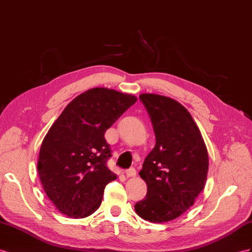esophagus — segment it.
<instances>
[{"mask_svg":"<svg viewBox=\"0 0 252 252\" xmlns=\"http://www.w3.org/2000/svg\"><path fill=\"white\" fill-rule=\"evenodd\" d=\"M126 175L127 178H134V177H136L137 171L135 168H130L126 171Z\"/></svg>","mask_w":252,"mask_h":252,"instance_id":"34e87169","label":"esophagus"}]
</instances>
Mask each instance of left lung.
<instances>
[{
  "instance_id": "obj_1",
  "label": "left lung",
  "mask_w": 252,
  "mask_h": 252,
  "mask_svg": "<svg viewBox=\"0 0 252 252\" xmlns=\"http://www.w3.org/2000/svg\"><path fill=\"white\" fill-rule=\"evenodd\" d=\"M139 99L151 118L156 147L139 171L148 191L135 212L145 220L163 223L181 216L203 190L209 154L201 132L181 103L156 94H141Z\"/></svg>"
}]
</instances>
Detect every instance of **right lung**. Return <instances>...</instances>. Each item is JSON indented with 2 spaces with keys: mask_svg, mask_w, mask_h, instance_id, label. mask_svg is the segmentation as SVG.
I'll return each mask as SVG.
<instances>
[{
  "mask_svg": "<svg viewBox=\"0 0 252 252\" xmlns=\"http://www.w3.org/2000/svg\"><path fill=\"white\" fill-rule=\"evenodd\" d=\"M137 98L105 87L79 94L44 136L37 169L42 188L62 214L92 215L106 184L117 179L107 168L111 148L104 134Z\"/></svg>",
  "mask_w": 252,
  "mask_h": 252,
  "instance_id": "add662e5",
  "label": "right lung"
}]
</instances>
